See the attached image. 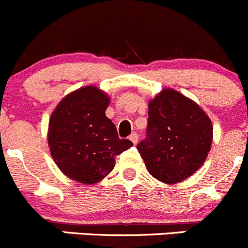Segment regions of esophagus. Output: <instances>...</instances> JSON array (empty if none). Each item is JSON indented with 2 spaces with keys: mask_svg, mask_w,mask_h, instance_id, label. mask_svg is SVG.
Segmentation results:
<instances>
[{
  "mask_svg": "<svg viewBox=\"0 0 248 248\" xmlns=\"http://www.w3.org/2000/svg\"><path fill=\"white\" fill-rule=\"evenodd\" d=\"M129 140H132V143H133V144H137L138 135H137V133H136V132H133V133H132V135L129 136Z\"/></svg>",
  "mask_w": 248,
  "mask_h": 248,
  "instance_id": "obj_1",
  "label": "esophagus"
}]
</instances>
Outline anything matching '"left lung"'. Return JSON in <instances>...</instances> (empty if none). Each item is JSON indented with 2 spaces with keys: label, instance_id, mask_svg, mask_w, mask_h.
I'll return each mask as SVG.
<instances>
[{
  "label": "left lung",
  "instance_id": "obj_1",
  "mask_svg": "<svg viewBox=\"0 0 248 248\" xmlns=\"http://www.w3.org/2000/svg\"><path fill=\"white\" fill-rule=\"evenodd\" d=\"M213 126L204 111L181 93L164 89L149 103L147 137L137 145L153 177L179 184L204 163Z\"/></svg>",
  "mask_w": 248,
  "mask_h": 248
}]
</instances>
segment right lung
<instances>
[{"mask_svg":"<svg viewBox=\"0 0 248 248\" xmlns=\"http://www.w3.org/2000/svg\"><path fill=\"white\" fill-rule=\"evenodd\" d=\"M110 99L95 87H84L61 100L48 122V147L60 170L85 185L112 171L116 155L133 145L121 140L105 115Z\"/></svg>","mask_w":248,"mask_h":248,"instance_id":"add662e5","label":"right lung"}]
</instances>
